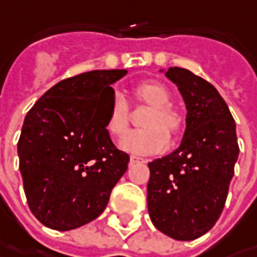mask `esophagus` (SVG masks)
Segmentation results:
<instances>
[{
    "label": "esophagus",
    "mask_w": 257,
    "mask_h": 257,
    "mask_svg": "<svg viewBox=\"0 0 257 257\" xmlns=\"http://www.w3.org/2000/svg\"><path fill=\"white\" fill-rule=\"evenodd\" d=\"M140 162H145V160H144V158H140V157H135V155H132L131 160H129V164H131V165H135V164H140Z\"/></svg>",
    "instance_id": "1"
}]
</instances>
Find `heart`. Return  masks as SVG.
Here are the masks:
<instances>
[{"mask_svg": "<svg viewBox=\"0 0 257 257\" xmlns=\"http://www.w3.org/2000/svg\"><path fill=\"white\" fill-rule=\"evenodd\" d=\"M132 96L137 103L150 107L144 116L142 126L128 132L122 141L120 148L135 155L161 154L168 147V137L178 138L185 128V115L181 109L171 103L173 96L170 89L157 80H148L137 84L132 89ZM131 107L122 93L112 96L106 119L107 132L113 137H120L129 125Z\"/></svg>", "mask_w": 257, "mask_h": 257, "instance_id": "b5f03b06", "label": "heart"}]
</instances>
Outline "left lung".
Instances as JSON below:
<instances>
[{
  "mask_svg": "<svg viewBox=\"0 0 257 257\" xmlns=\"http://www.w3.org/2000/svg\"><path fill=\"white\" fill-rule=\"evenodd\" d=\"M165 76L178 86L187 106L181 145L151 161L148 213L164 234L194 240L220 217L239 157L236 123L216 87L187 69Z\"/></svg>",
  "mask_w": 257,
  "mask_h": 257,
  "instance_id": "8db88e82",
  "label": "left lung"
}]
</instances>
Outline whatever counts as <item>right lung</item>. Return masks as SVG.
Returning a JSON list of instances; mask_svg holds the SVG:
<instances>
[{
	"label": "right lung",
	"mask_w": 257,
	"mask_h": 257,
	"mask_svg": "<svg viewBox=\"0 0 257 257\" xmlns=\"http://www.w3.org/2000/svg\"><path fill=\"white\" fill-rule=\"evenodd\" d=\"M126 70L64 79L28 110L18 140L20 171L31 213L53 230L80 227L106 208L128 170L106 129L115 83Z\"/></svg>",
	"instance_id": "1"
}]
</instances>
